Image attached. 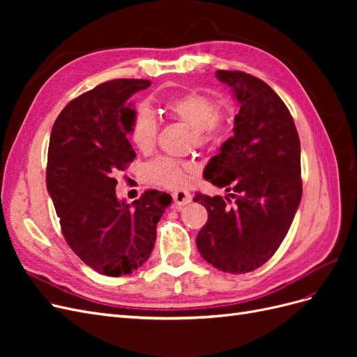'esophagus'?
<instances>
[{
  "mask_svg": "<svg viewBox=\"0 0 357 357\" xmlns=\"http://www.w3.org/2000/svg\"><path fill=\"white\" fill-rule=\"evenodd\" d=\"M172 199H174V204L176 207H183V205H188L190 201H192V195L189 192H185V190H177L172 193Z\"/></svg>",
  "mask_w": 357,
  "mask_h": 357,
  "instance_id": "obj_1",
  "label": "esophagus"
}]
</instances>
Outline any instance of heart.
<instances>
[{"label":"heart","mask_w":357,"mask_h":357,"mask_svg":"<svg viewBox=\"0 0 357 357\" xmlns=\"http://www.w3.org/2000/svg\"><path fill=\"white\" fill-rule=\"evenodd\" d=\"M165 112L190 128V143L205 147L220 139L231 126V109H219L210 95L198 91L186 92L165 102ZM158 123L147 110H138L128 128V138L142 153L152 152L156 144ZM198 167L190 160L156 158L144 168L147 181L169 190L186 189Z\"/></svg>","instance_id":"obj_1"}]
</instances>
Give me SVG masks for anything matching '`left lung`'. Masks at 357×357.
I'll use <instances>...</instances> for the list:
<instances>
[{"mask_svg": "<svg viewBox=\"0 0 357 357\" xmlns=\"http://www.w3.org/2000/svg\"><path fill=\"white\" fill-rule=\"evenodd\" d=\"M240 112L234 137L210 159L204 178L236 198L198 195L208 220L197 236L201 256L223 273L255 271L284 240L302 197L301 143L282 98L261 79L243 71H215Z\"/></svg>", "mask_w": 357, "mask_h": 357, "instance_id": "8db88e82", "label": "left lung"}]
</instances>
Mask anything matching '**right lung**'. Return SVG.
Listing matches in <instances>:
<instances>
[{
    "mask_svg": "<svg viewBox=\"0 0 357 357\" xmlns=\"http://www.w3.org/2000/svg\"><path fill=\"white\" fill-rule=\"evenodd\" d=\"M149 86L137 79L101 83L68 102L52 128L47 192L66 241L102 275L132 274L147 261L171 204L158 190L131 205L116 197V174L137 156L126 137L137 113L131 98Z\"/></svg>",
    "mask_w": 357,
    "mask_h": 357,
    "instance_id": "right-lung-1",
    "label": "right lung"
}]
</instances>
